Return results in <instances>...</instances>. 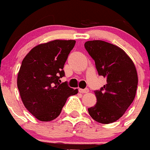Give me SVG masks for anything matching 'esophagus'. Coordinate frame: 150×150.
I'll return each mask as SVG.
<instances>
[{
    "label": "esophagus",
    "instance_id": "obj_1",
    "mask_svg": "<svg viewBox=\"0 0 150 150\" xmlns=\"http://www.w3.org/2000/svg\"><path fill=\"white\" fill-rule=\"evenodd\" d=\"M89 89L88 88H86V89H79V92L81 93H89Z\"/></svg>",
    "mask_w": 150,
    "mask_h": 150
}]
</instances>
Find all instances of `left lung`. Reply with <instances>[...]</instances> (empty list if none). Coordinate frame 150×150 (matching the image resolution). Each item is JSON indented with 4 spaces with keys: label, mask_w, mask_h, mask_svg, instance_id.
<instances>
[{
    "label": "left lung",
    "mask_w": 150,
    "mask_h": 150,
    "mask_svg": "<svg viewBox=\"0 0 150 150\" xmlns=\"http://www.w3.org/2000/svg\"><path fill=\"white\" fill-rule=\"evenodd\" d=\"M84 46L95 61L98 75L106 78L105 85L95 91L97 102L88 108L89 115L98 123L115 122L122 117L136 96L135 65L121 48L108 42L88 41Z\"/></svg>",
    "instance_id": "1"
}]
</instances>
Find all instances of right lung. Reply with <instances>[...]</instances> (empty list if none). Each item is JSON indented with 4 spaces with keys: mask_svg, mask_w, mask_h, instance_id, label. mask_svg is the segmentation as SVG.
<instances>
[{
    "mask_svg": "<svg viewBox=\"0 0 150 150\" xmlns=\"http://www.w3.org/2000/svg\"><path fill=\"white\" fill-rule=\"evenodd\" d=\"M75 40H54L35 46L22 61L17 87L26 109L41 121H50L61 114L69 96L78 89L61 83L63 70Z\"/></svg>",
    "mask_w": 150,
    "mask_h": 150,
    "instance_id": "1",
    "label": "right lung"
}]
</instances>
